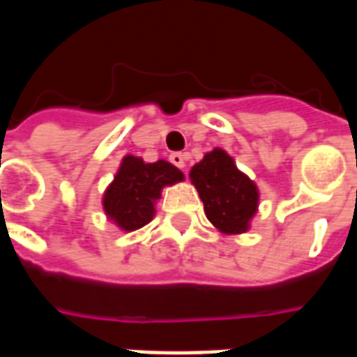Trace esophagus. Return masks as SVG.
Returning a JSON list of instances; mask_svg holds the SVG:
<instances>
[{
  "label": "esophagus",
  "mask_w": 357,
  "mask_h": 357,
  "mask_svg": "<svg viewBox=\"0 0 357 357\" xmlns=\"http://www.w3.org/2000/svg\"><path fill=\"white\" fill-rule=\"evenodd\" d=\"M185 158L187 156L183 153H172L170 155V162L178 168H185Z\"/></svg>",
  "instance_id": "34e87169"
}]
</instances>
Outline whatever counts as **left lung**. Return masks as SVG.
Listing matches in <instances>:
<instances>
[{
  "label": "left lung",
  "mask_w": 357,
  "mask_h": 357,
  "mask_svg": "<svg viewBox=\"0 0 357 357\" xmlns=\"http://www.w3.org/2000/svg\"><path fill=\"white\" fill-rule=\"evenodd\" d=\"M189 176L204 202V214L220 231H247L258 208V189L237 170L231 156L222 149H214L195 164Z\"/></svg>",
  "instance_id": "8db88e82"
}]
</instances>
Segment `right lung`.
Listing matches in <instances>:
<instances>
[{"label":"right lung","mask_w":357,"mask_h":357,"mask_svg":"<svg viewBox=\"0 0 357 357\" xmlns=\"http://www.w3.org/2000/svg\"><path fill=\"white\" fill-rule=\"evenodd\" d=\"M181 179L183 174L166 160L145 164L137 156H126L105 193V212L126 231L139 229L155 216L153 202L160 197L162 187Z\"/></svg>","instance_id":"1"}]
</instances>
